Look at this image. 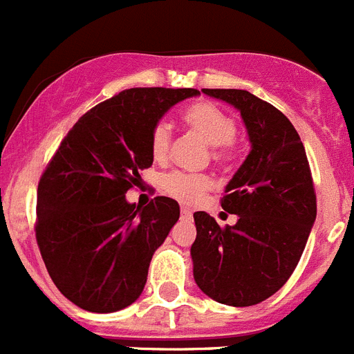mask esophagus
I'll list each match as a JSON object with an SVG mask.
<instances>
[{
	"mask_svg": "<svg viewBox=\"0 0 354 354\" xmlns=\"http://www.w3.org/2000/svg\"><path fill=\"white\" fill-rule=\"evenodd\" d=\"M180 216H183V218H186V220H187V218H192V211H189V209H187V207H183V209H180Z\"/></svg>",
	"mask_w": 354,
	"mask_h": 354,
	"instance_id": "34e87169",
	"label": "esophagus"
}]
</instances>
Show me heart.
Segmentation results:
<instances>
[{"label":"heart","mask_w":354,"mask_h":354,"mask_svg":"<svg viewBox=\"0 0 354 354\" xmlns=\"http://www.w3.org/2000/svg\"><path fill=\"white\" fill-rule=\"evenodd\" d=\"M183 120L193 133H196L207 145L220 147L214 152V159H227L228 147L237 133L236 122L221 108L207 101L193 102L183 111ZM171 131L168 124L158 122L150 134V150L156 159H165L170 152ZM165 193L180 202H196L211 186V180L204 175L171 171L162 177Z\"/></svg>","instance_id":"heart-1"}]
</instances>
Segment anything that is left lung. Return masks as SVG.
Instances as JSON below:
<instances>
[{
	"mask_svg": "<svg viewBox=\"0 0 354 354\" xmlns=\"http://www.w3.org/2000/svg\"><path fill=\"white\" fill-rule=\"evenodd\" d=\"M202 92L239 111L250 154L221 198L236 225L221 228L207 212L193 214V277L214 301L257 305L289 280L310 236L317 214L310 167L299 134L270 102L246 90Z\"/></svg>",
	"mask_w": 354,
	"mask_h": 354,
	"instance_id": "left-lung-1",
	"label": "left lung"
}]
</instances>
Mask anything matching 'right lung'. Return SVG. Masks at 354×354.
Returning <instances> with one entry per match:
<instances>
[{
	"label": "right lung",
	"instance_id": "obj_1",
	"mask_svg": "<svg viewBox=\"0 0 354 354\" xmlns=\"http://www.w3.org/2000/svg\"><path fill=\"white\" fill-rule=\"evenodd\" d=\"M193 88H129L74 124L40 177L37 243L49 277L83 310L109 314L140 298L156 250L179 220L174 198L147 207L126 193L152 167L150 134Z\"/></svg>",
	"mask_w": 354,
	"mask_h": 354
}]
</instances>
